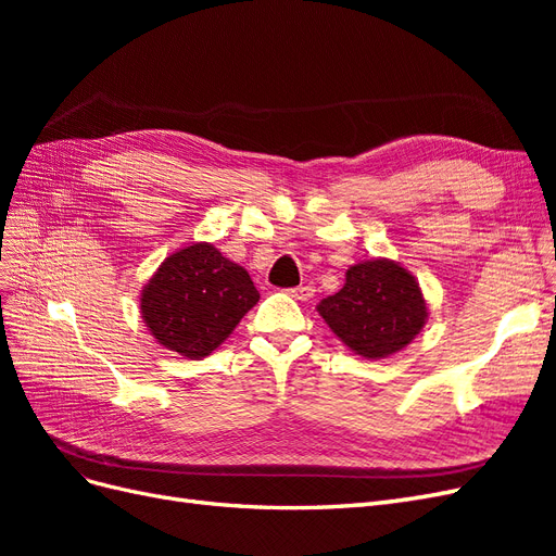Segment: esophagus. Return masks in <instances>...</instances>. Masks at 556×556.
Wrapping results in <instances>:
<instances>
[{
    "instance_id": "1",
    "label": "esophagus",
    "mask_w": 556,
    "mask_h": 556,
    "mask_svg": "<svg viewBox=\"0 0 556 556\" xmlns=\"http://www.w3.org/2000/svg\"><path fill=\"white\" fill-rule=\"evenodd\" d=\"M290 292H292V296L299 299V301H308V299L315 294V288H313V285H299V288H294V290H290Z\"/></svg>"
}]
</instances>
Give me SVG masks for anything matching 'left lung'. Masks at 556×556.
Wrapping results in <instances>:
<instances>
[{"label":"left lung","mask_w":556,"mask_h":556,"mask_svg":"<svg viewBox=\"0 0 556 556\" xmlns=\"http://www.w3.org/2000/svg\"><path fill=\"white\" fill-rule=\"evenodd\" d=\"M317 311L331 331L366 359L394 355L427 323L419 285L406 268L387 260L350 266L343 290L319 301Z\"/></svg>","instance_id":"left-lung-1"}]
</instances>
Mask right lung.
Listing matches in <instances>:
<instances>
[{"instance_id":"right-lung-1","label":"right lung","mask_w":556,"mask_h":556,"mask_svg":"<svg viewBox=\"0 0 556 556\" xmlns=\"http://www.w3.org/2000/svg\"><path fill=\"white\" fill-rule=\"evenodd\" d=\"M257 301L260 292L243 266L211 243H194L162 262L141 294V313L164 348L201 359Z\"/></svg>"}]
</instances>
